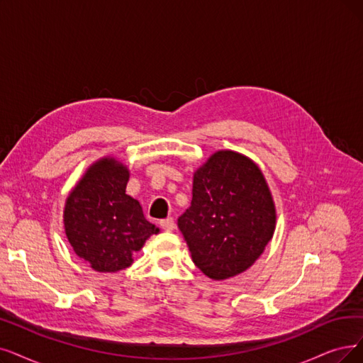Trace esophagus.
<instances>
[{
    "label": "esophagus",
    "mask_w": 363,
    "mask_h": 363,
    "mask_svg": "<svg viewBox=\"0 0 363 363\" xmlns=\"http://www.w3.org/2000/svg\"><path fill=\"white\" fill-rule=\"evenodd\" d=\"M159 225H161V228L167 232H171V230H174V228H176V223H174L172 217H168V219L161 220V222H159Z\"/></svg>",
    "instance_id": "esophagus-1"
}]
</instances>
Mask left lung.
<instances>
[{"instance_id": "8db88e82", "label": "left lung", "mask_w": 363, "mask_h": 363, "mask_svg": "<svg viewBox=\"0 0 363 363\" xmlns=\"http://www.w3.org/2000/svg\"><path fill=\"white\" fill-rule=\"evenodd\" d=\"M179 229L194 264L213 280L250 268L274 235L275 206L259 167L241 153L219 150L194 174L192 202Z\"/></svg>"}]
</instances>
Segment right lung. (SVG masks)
Returning <instances> with one entry per match:
<instances>
[{
	"instance_id": "obj_1",
	"label": "right lung",
	"mask_w": 363,
	"mask_h": 363,
	"mask_svg": "<svg viewBox=\"0 0 363 363\" xmlns=\"http://www.w3.org/2000/svg\"><path fill=\"white\" fill-rule=\"evenodd\" d=\"M129 171L114 157L92 164L65 201L64 228L72 250L98 272L131 267L134 255L159 229L140 202L126 195Z\"/></svg>"
}]
</instances>
